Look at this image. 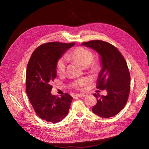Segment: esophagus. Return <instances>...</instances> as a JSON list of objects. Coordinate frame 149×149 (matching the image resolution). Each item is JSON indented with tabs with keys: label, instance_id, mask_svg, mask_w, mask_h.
<instances>
[{
	"label": "esophagus",
	"instance_id": "obj_1",
	"mask_svg": "<svg viewBox=\"0 0 149 149\" xmlns=\"http://www.w3.org/2000/svg\"><path fill=\"white\" fill-rule=\"evenodd\" d=\"M76 96L78 97H79V98H84V97H86V95H84V94H78Z\"/></svg>",
	"mask_w": 149,
	"mask_h": 149
}]
</instances>
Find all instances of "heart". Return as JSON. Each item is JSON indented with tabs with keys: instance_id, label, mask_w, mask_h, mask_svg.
Returning <instances> with one entry per match:
<instances>
[{
	"instance_id": "b5f03b06",
	"label": "heart",
	"mask_w": 149,
	"mask_h": 149,
	"mask_svg": "<svg viewBox=\"0 0 149 149\" xmlns=\"http://www.w3.org/2000/svg\"><path fill=\"white\" fill-rule=\"evenodd\" d=\"M67 58L77 62L83 68H88L93 71L95 70L98 68V65L97 63L92 62L93 58L92 52L88 49L83 48V47H78V48L68 54ZM66 66V58L65 57L59 58L56 65V70L58 75H62L65 72ZM88 83V80L83 79L75 82L73 84V86L77 89H81L82 88Z\"/></svg>"
}]
</instances>
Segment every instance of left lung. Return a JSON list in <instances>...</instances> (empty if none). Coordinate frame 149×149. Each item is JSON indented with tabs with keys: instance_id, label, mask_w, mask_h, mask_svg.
<instances>
[{
	"instance_id": "obj_1",
	"label": "left lung",
	"mask_w": 149,
	"mask_h": 149,
	"mask_svg": "<svg viewBox=\"0 0 149 149\" xmlns=\"http://www.w3.org/2000/svg\"><path fill=\"white\" fill-rule=\"evenodd\" d=\"M81 45L95 50L100 56L101 69L97 88L107 93L106 96L93 94L97 102L92 112L103 118L113 116L126 106L129 95L130 76L127 63L118 49L109 43L95 40Z\"/></svg>"
}]
</instances>
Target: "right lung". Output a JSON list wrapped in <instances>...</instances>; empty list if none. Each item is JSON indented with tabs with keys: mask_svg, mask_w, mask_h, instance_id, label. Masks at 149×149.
Instances as JSON below:
<instances>
[{
	"mask_svg": "<svg viewBox=\"0 0 149 149\" xmlns=\"http://www.w3.org/2000/svg\"><path fill=\"white\" fill-rule=\"evenodd\" d=\"M74 43L49 42L35 49L28 63L26 92L36 114L43 120L57 123L68 115L73 98L68 93L53 95L51 83L57 77L56 65Z\"/></svg>",
	"mask_w": 149,
	"mask_h": 149,
	"instance_id": "add662e5",
	"label": "right lung"
}]
</instances>
